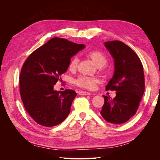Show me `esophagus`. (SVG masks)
<instances>
[{
  "instance_id": "obj_1",
  "label": "esophagus",
  "mask_w": 160,
  "mask_h": 160,
  "mask_svg": "<svg viewBox=\"0 0 160 160\" xmlns=\"http://www.w3.org/2000/svg\"><path fill=\"white\" fill-rule=\"evenodd\" d=\"M79 94L81 95H91L89 92H86V91H80Z\"/></svg>"
}]
</instances>
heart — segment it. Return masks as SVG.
<instances>
[{
    "instance_id": "b5f03b06",
    "label": "heart",
    "mask_w": 160,
    "mask_h": 160,
    "mask_svg": "<svg viewBox=\"0 0 160 160\" xmlns=\"http://www.w3.org/2000/svg\"><path fill=\"white\" fill-rule=\"evenodd\" d=\"M87 56L94 62L98 67H103L107 63V57L103 52L98 50H92L87 52ZM79 63V59L77 57H72L69 63V69L71 71H75L77 69ZM96 79L86 76H79L75 81V83L79 88L88 90H92L95 88L97 83Z\"/></svg>"
}]
</instances>
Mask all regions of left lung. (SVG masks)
Listing matches in <instances>:
<instances>
[{"instance_id":"left-lung-1","label":"left lung","mask_w":160,"mask_h":160,"mask_svg":"<svg viewBox=\"0 0 160 160\" xmlns=\"http://www.w3.org/2000/svg\"><path fill=\"white\" fill-rule=\"evenodd\" d=\"M105 46L114 59V75L107 91H115L113 99L103 95L104 104L101 115L108 122L120 124L136 113L145 90L143 65L139 58L129 47L122 41L105 42Z\"/></svg>"}]
</instances>
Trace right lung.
Returning a JSON list of instances; mask_svg holds the SVG:
<instances>
[{
	"label": "right lung",
	"mask_w": 160,
	"mask_h": 160,
	"mask_svg": "<svg viewBox=\"0 0 160 160\" xmlns=\"http://www.w3.org/2000/svg\"><path fill=\"white\" fill-rule=\"evenodd\" d=\"M85 45L55 37L27 57L19 77L22 101L32 119L42 126L53 127L69 115L77 95L71 89H53L68 69L71 58Z\"/></svg>",
	"instance_id": "1"
}]
</instances>
